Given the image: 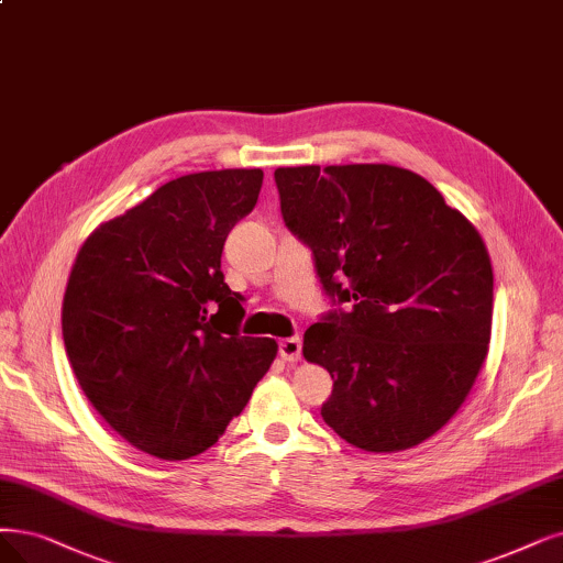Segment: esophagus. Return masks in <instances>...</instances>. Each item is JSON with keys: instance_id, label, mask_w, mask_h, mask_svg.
<instances>
[{"instance_id": "34e87169", "label": "esophagus", "mask_w": 563, "mask_h": 563, "mask_svg": "<svg viewBox=\"0 0 563 563\" xmlns=\"http://www.w3.org/2000/svg\"><path fill=\"white\" fill-rule=\"evenodd\" d=\"M279 355L284 363H298L302 355V342L298 336H290V340H282L279 342Z\"/></svg>"}]
</instances>
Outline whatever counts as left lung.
Listing matches in <instances>:
<instances>
[{
    "label": "left lung",
    "instance_id": "1",
    "mask_svg": "<svg viewBox=\"0 0 563 563\" xmlns=\"http://www.w3.org/2000/svg\"><path fill=\"white\" fill-rule=\"evenodd\" d=\"M275 179L286 227L349 307L305 332L307 363L334 380L321 416L360 451H409L460 411L487 357V246L407 168L296 166Z\"/></svg>",
    "mask_w": 563,
    "mask_h": 563
}]
</instances>
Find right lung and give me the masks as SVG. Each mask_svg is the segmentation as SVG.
I'll return each instance as SVG.
<instances>
[{"label": "right lung", "instance_id": "add662e5", "mask_svg": "<svg viewBox=\"0 0 563 563\" xmlns=\"http://www.w3.org/2000/svg\"><path fill=\"white\" fill-rule=\"evenodd\" d=\"M261 168L170 179L87 235L62 302L78 386L126 443L159 460L200 455L246 407L277 357L240 336L221 252L250 214Z\"/></svg>", "mask_w": 563, "mask_h": 563}]
</instances>
